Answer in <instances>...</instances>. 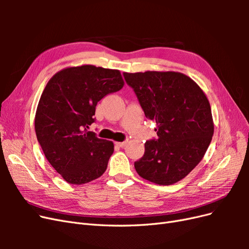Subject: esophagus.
<instances>
[{
  "label": "esophagus",
  "mask_w": 249,
  "mask_h": 249,
  "mask_svg": "<svg viewBox=\"0 0 249 249\" xmlns=\"http://www.w3.org/2000/svg\"><path fill=\"white\" fill-rule=\"evenodd\" d=\"M127 143V140H124V141H123V142H115V144L117 145V146H119V147H124L125 144Z\"/></svg>",
  "instance_id": "34e87169"
}]
</instances>
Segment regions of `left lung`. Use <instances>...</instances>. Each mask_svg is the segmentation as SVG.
I'll return each instance as SVG.
<instances>
[{"label":"left lung","mask_w":249,"mask_h":249,"mask_svg":"<svg viewBox=\"0 0 249 249\" xmlns=\"http://www.w3.org/2000/svg\"><path fill=\"white\" fill-rule=\"evenodd\" d=\"M158 137L134 163L138 175L158 185L184 178L201 161L214 134L210 103L200 87L176 71L124 72Z\"/></svg>","instance_id":"obj_1"}]
</instances>
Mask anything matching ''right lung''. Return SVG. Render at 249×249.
Instances as JSON below:
<instances>
[{
	"mask_svg": "<svg viewBox=\"0 0 249 249\" xmlns=\"http://www.w3.org/2000/svg\"><path fill=\"white\" fill-rule=\"evenodd\" d=\"M123 86L119 71L93 65L69 67L48 82L36 110L35 132L47 160L67 183H89L106 171L113 142L87 129L95 122L97 102Z\"/></svg>",
	"mask_w": 249,
	"mask_h": 249,
	"instance_id": "obj_1",
	"label": "right lung"
}]
</instances>
